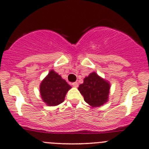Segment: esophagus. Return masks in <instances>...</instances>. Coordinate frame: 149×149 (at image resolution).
<instances>
[{"label":"esophagus","mask_w":149,"mask_h":149,"mask_svg":"<svg viewBox=\"0 0 149 149\" xmlns=\"http://www.w3.org/2000/svg\"><path fill=\"white\" fill-rule=\"evenodd\" d=\"M72 86H73V87H78V82H74V83H72Z\"/></svg>","instance_id":"esophagus-1"}]
</instances>
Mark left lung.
<instances>
[{
	"mask_svg": "<svg viewBox=\"0 0 149 149\" xmlns=\"http://www.w3.org/2000/svg\"><path fill=\"white\" fill-rule=\"evenodd\" d=\"M110 89L109 82L93 72L84 78L83 83L78 87V91L84 100L92 107H100L108 100Z\"/></svg>",
	"mask_w": 149,
	"mask_h": 149,
	"instance_id": "8db88e82",
	"label": "left lung"
}]
</instances>
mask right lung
I'll return each mask as SVG.
<instances>
[{
  "instance_id": "right-lung-1",
  "label": "right lung",
  "mask_w": 149,
  "mask_h": 149,
  "mask_svg": "<svg viewBox=\"0 0 149 149\" xmlns=\"http://www.w3.org/2000/svg\"><path fill=\"white\" fill-rule=\"evenodd\" d=\"M71 87L61 76L52 70L40 84L42 100L49 106H56L64 101L68 90Z\"/></svg>"
}]
</instances>
